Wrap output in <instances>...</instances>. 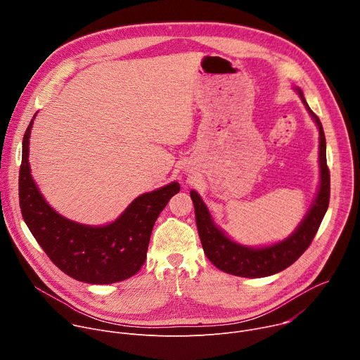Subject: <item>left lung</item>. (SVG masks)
Segmentation results:
<instances>
[{"label":"left lung","mask_w":360,"mask_h":360,"mask_svg":"<svg viewBox=\"0 0 360 360\" xmlns=\"http://www.w3.org/2000/svg\"><path fill=\"white\" fill-rule=\"evenodd\" d=\"M306 111L319 129V188L309 211L283 240L268 246H248L231 239L214 222L210 210L196 191H191L200 243L207 258L221 271L242 278H265L290 266L311 245L329 207L330 175L326 165V139L322 124L307 105L300 88H295Z\"/></svg>","instance_id":"obj_1"}]
</instances>
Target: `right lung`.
<instances>
[{"mask_svg": "<svg viewBox=\"0 0 360 360\" xmlns=\"http://www.w3.org/2000/svg\"><path fill=\"white\" fill-rule=\"evenodd\" d=\"M35 115L22 141L20 168V207L22 218L48 255L64 274L92 285H110L134 276L146 259V250L161 211L179 192L171 182L135 198L127 210L107 225H84L60 215L45 200L28 162L30 135Z\"/></svg>", "mask_w": 360, "mask_h": 360, "instance_id": "obj_1", "label": "right lung"}]
</instances>
